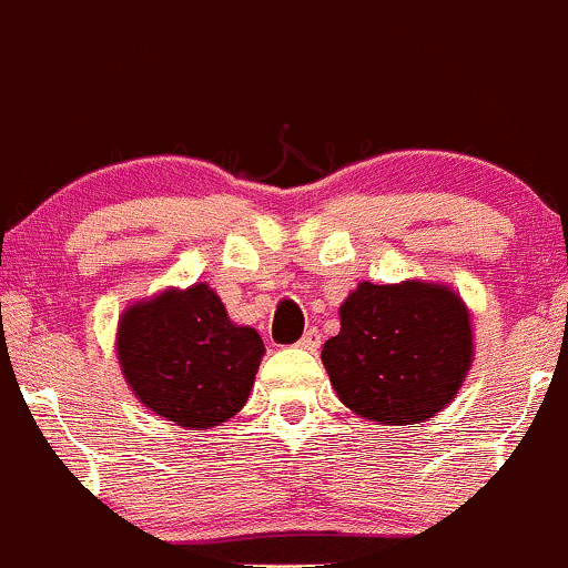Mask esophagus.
<instances>
[{
  "mask_svg": "<svg viewBox=\"0 0 568 568\" xmlns=\"http://www.w3.org/2000/svg\"><path fill=\"white\" fill-rule=\"evenodd\" d=\"M297 345L303 347V349H307V353H316V349L321 347V334H318V328H307V332L303 334V339H300Z\"/></svg>",
  "mask_w": 568,
  "mask_h": 568,
  "instance_id": "1",
  "label": "esophagus"
}]
</instances>
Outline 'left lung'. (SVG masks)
<instances>
[{
  "label": "left lung",
  "mask_w": 568,
  "mask_h": 568,
  "mask_svg": "<svg viewBox=\"0 0 568 568\" xmlns=\"http://www.w3.org/2000/svg\"><path fill=\"white\" fill-rule=\"evenodd\" d=\"M339 324L321 361L339 400L368 422H426L471 368L468 307L445 284L361 282L342 303Z\"/></svg>",
  "instance_id": "8db88e82"
}]
</instances>
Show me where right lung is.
Returning <instances> with one entry per match:
<instances>
[{
    "label": "right lung",
    "mask_w": 568,
    "mask_h": 568,
    "mask_svg": "<svg viewBox=\"0 0 568 568\" xmlns=\"http://www.w3.org/2000/svg\"><path fill=\"white\" fill-rule=\"evenodd\" d=\"M261 334L236 326L207 284L165 290L118 321V363L146 408L184 429L236 416L255 382Z\"/></svg>",
    "instance_id": "right-lung-1"
}]
</instances>
